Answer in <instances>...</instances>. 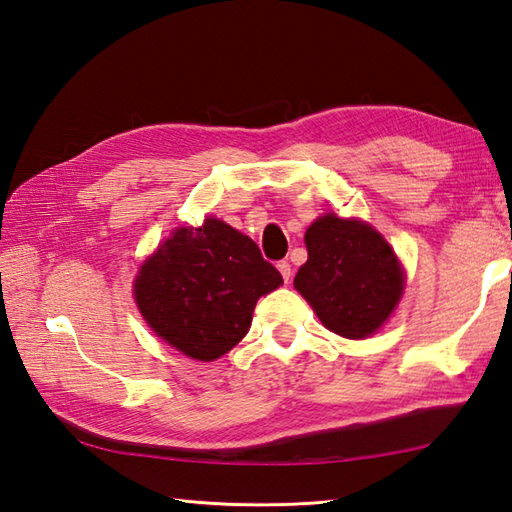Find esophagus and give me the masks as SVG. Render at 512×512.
Instances as JSON below:
<instances>
[{"label": "esophagus", "instance_id": "obj_1", "mask_svg": "<svg viewBox=\"0 0 512 512\" xmlns=\"http://www.w3.org/2000/svg\"><path fill=\"white\" fill-rule=\"evenodd\" d=\"M276 267H278L280 274H283V280H285V283H289V280H291V265L287 263V260H280V263H278Z\"/></svg>", "mask_w": 512, "mask_h": 512}]
</instances>
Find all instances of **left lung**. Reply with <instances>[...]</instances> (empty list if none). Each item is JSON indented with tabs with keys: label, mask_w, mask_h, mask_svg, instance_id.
I'll use <instances>...</instances> for the list:
<instances>
[{
	"label": "left lung",
	"mask_w": 512,
	"mask_h": 512,
	"mask_svg": "<svg viewBox=\"0 0 512 512\" xmlns=\"http://www.w3.org/2000/svg\"><path fill=\"white\" fill-rule=\"evenodd\" d=\"M309 258L294 287L322 325L344 338H367L378 331L402 296V269L389 243L373 227L320 216L307 229Z\"/></svg>",
	"instance_id": "obj_1"
}]
</instances>
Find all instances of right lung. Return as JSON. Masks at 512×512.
Returning <instances> with one entry per match:
<instances>
[{
    "label": "right lung",
    "instance_id": "1",
    "mask_svg": "<svg viewBox=\"0 0 512 512\" xmlns=\"http://www.w3.org/2000/svg\"><path fill=\"white\" fill-rule=\"evenodd\" d=\"M283 285L280 271L234 227L205 218L181 227L145 260L134 298L156 336L210 362L243 340L256 300Z\"/></svg>",
    "mask_w": 512,
    "mask_h": 512
}]
</instances>
